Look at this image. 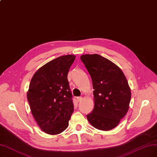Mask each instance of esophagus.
I'll list each match as a JSON object with an SVG mask.
<instances>
[{"mask_svg": "<svg viewBox=\"0 0 157 157\" xmlns=\"http://www.w3.org/2000/svg\"><path fill=\"white\" fill-rule=\"evenodd\" d=\"M77 99L78 102H80L82 100V97H78L77 98Z\"/></svg>", "mask_w": 157, "mask_h": 157, "instance_id": "esophagus-1", "label": "esophagus"}]
</instances>
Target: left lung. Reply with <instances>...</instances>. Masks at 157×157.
Returning a JSON list of instances; mask_svg holds the SVG:
<instances>
[{
	"instance_id": "obj_1",
	"label": "left lung",
	"mask_w": 157,
	"mask_h": 157,
	"mask_svg": "<svg viewBox=\"0 0 157 157\" xmlns=\"http://www.w3.org/2000/svg\"><path fill=\"white\" fill-rule=\"evenodd\" d=\"M90 73L94 97V109L87 115L91 125L101 131L115 128L128 112L131 92L120 67L99 55L80 56Z\"/></svg>"
}]
</instances>
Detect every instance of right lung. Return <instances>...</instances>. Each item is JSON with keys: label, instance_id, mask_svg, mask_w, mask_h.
<instances>
[{"label": "right lung", "instance_id": "1", "mask_svg": "<svg viewBox=\"0 0 157 157\" xmlns=\"http://www.w3.org/2000/svg\"><path fill=\"white\" fill-rule=\"evenodd\" d=\"M75 59L71 55L56 58L37 70L30 81L27 99L32 114L47 134L66 130L73 113L67 75Z\"/></svg>", "mask_w": 157, "mask_h": 157}]
</instances>
